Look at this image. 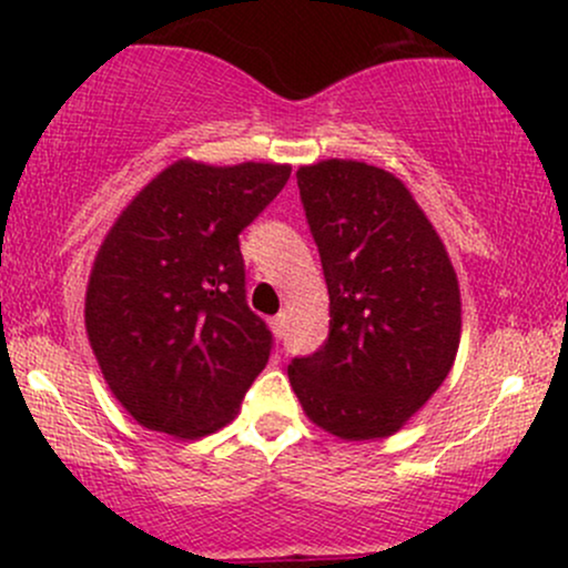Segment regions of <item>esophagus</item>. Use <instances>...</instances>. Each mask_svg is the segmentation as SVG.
<instances>
[{
	"label": "esophagus",
	"mask_w": 568,
	"mask_h": 568,
	"mask_svg": "<svg viewBox=\"0 0 568 568\" xmlns=\"http://www.w3.org/2000/svg\"><path fill=\"white\" fill-rule=\"evenodd\" d=\"M272 331H275L280 338L285 336V331H288V312H280V315L272 317Z\"/></svg>",
	"instance_id": "esophagus-1"
}]
</instances>
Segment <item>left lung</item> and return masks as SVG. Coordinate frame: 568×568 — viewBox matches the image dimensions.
<instances>
[{
	"mask_svg": "<svg viewBox=\"0 0 568 568\" xmlns=\"http://www.w3.org/2000/svg\"><path fill=\"white\" fill-rule=\"evenodd\" d=\"M328 285V338L293 357L304 414L342 440L387 438L454 366L459 280L446 245L400 179L357 160L296 171Z\"/></svg>",
	"mask_w": 568,
	"mask_h": 568,
	"instance_id": "obj_1",
	"label": "left lung"
}]
</instances>
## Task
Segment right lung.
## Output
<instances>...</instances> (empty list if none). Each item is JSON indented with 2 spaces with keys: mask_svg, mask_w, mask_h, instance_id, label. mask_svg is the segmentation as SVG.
I'll use <instances>...</instances> for the list:
<instances>
[{
  "mask_svg": "<svg viewBox=\"0 0 568 568\" xmlns=\"http://www.w3.org/2000/svg\"><path fill=\"white\" fill-rule=\"evenodd\" d=\"M291 165L179 160L130 200L95 253L84 328L122 408L154 433L202 438L234 419L272 352L245 302L240 232Z\"/></svg>",
  "mask_w": 568,
  "mask_h": 568,
  "instance_id": "1",
  "label": "right lung"
}]
</instances>
